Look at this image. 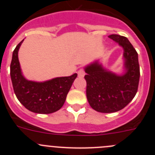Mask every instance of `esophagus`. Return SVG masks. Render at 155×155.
Listing matches in <instances>:
<instances>
[{"label":"esophagus","instance_id":"34e87169","mask_svg":"<svg viewBox=\"0 0 155 155\" xmlns=\"http://www.w3.org/2000/svg\"><path fill=\"white\" fill-rule=\"evenodd\" d=\"M84 76H85V71H84L82 69H80V70L78 71V76L80 78H82L84 77Z\"/></svg>","mask_w":155,"mask_h":155}]
</instances>
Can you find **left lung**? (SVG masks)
Masks as SVG:
<instances>
[{
  "label": "left lung",
  "mask_w": 155,
  "mask_h": 155,
  "mask_svg": "<svg viewBox=\"0 0 155 155\" xmlns=\"http://www.w3.org/2000/svg\"><path fill=\"white\" fill-rule=\"evenodd\" d=\"M109 37L124 49V74L109 71L98 61L85 68L87 101L92 109L103 113L118 112L125 107L137 94L140 76L138 54L128 39L118 34Z\"/></svg>",
  "instance_id": "1"
}]
</instances>
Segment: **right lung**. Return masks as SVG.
I'll list each match as a JSON object with an SVG mask.
<instances>
[{
    "label": "right lung",
    "instance_id": "1",
    "mask_svg": "<svg viewBox=\"0 0 155 155\" xmlns=\"http://www.w3.org/2000/svg\"><path fill=\"white\" fill-rule=\"evenodd\" d=\"M21 40L12 53L10 76L17 99L27 109L39 114H49L59 110L66 100L69 91L77 77V73L70 76L54 78L39 82L26 79L21 73L18 52Z\"/></svg>",
    "mask_w": 155,
    "mask_h": 155
}]
</instances>
